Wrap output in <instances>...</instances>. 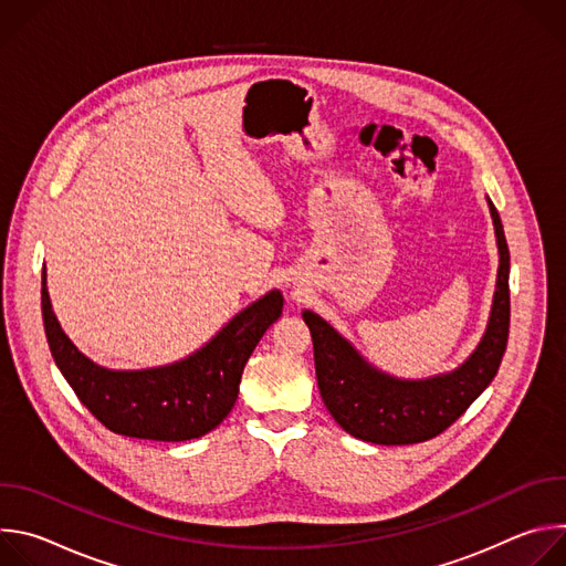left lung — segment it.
Here are the masks:
<instances>
[{"label":"left lung","mask_w":566,"mask_h":566,"mask_svg":"<svg viewBox=\"0 0 566 566\" xmlns=\"http://www.w3.org/2000/svg\"><path fill=\"white\" fill-rule=\"evenodd\" d=\"M497 237V282L486 332L472 354L452 371L428 378H398L371 365L338 329L304 308L311 332L319 396L329 415L352 437L376 446H410L428 441L450 428L486 389L509 343L511 255L504 226L486 197Z\"/></svg>","instance_id":"obj_1"}]
</instances>
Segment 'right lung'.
<instances>
[{
  "mask_svg": "<svg viewBox=\"0 0 566 566\" xmlns=\"http://www.w3.org/2000/svg\"><path fill=\"white\" fill-rule=\"evenodd\" d=\"M284 297L269 291L195 354L160 367L107 369L80 352L53 313L42 273V317L53 360L83 406L112 432L149 441H190L214 430L232 410L244 367L282 315Z\"/></svg>",
  "mask_w": 566,
  "mask_h": 566,
  "instance_id": "right-lung-1",
  "label": "right lung"
}]
</instances>
